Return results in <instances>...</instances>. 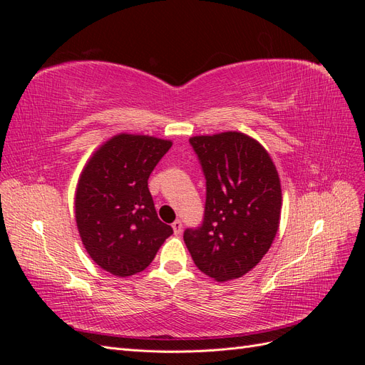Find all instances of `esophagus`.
I'll use <instances>...</instances> for the list:
<instances>
[{"label": "esophagus", "mask_w": 365, "mask_h": 365, "mask_svg": "<svg viewBox=\"0 0 365 365\" xmlns=\"http://www.w3.org/2000/svg\"><path fill=\"white\" fill-rule=\"evenodd\" d=\"M172 228L175 231V235H181L182 233V222H181V220L176 219L175 222L172 224Z\"/></svg>", "instance_id": "34e87169"}]
</instances>
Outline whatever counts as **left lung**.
<instances>
[{
    "label": "left lung",
    "instance_id": "obj_1",
    "mask_svg": "<svg viewBox=\"0 0 365 365\" xmlns=\"http://www.w3.org/2000/svg\"><path fill=\"white\" fill-rule=\"evenodd\" d=\"M205 176L202 224L184 231L195 264L217 282L251 271L277 235L282 189L275 165L240 132L190 138Z\"/></svg>",
    "mask_w": 365,
    "mask_h": 365
}]
</instances>
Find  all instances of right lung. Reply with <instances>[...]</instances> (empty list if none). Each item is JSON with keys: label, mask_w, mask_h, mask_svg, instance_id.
I'll use <instances>...</instances> for the list:
<instances>
[{"label": "right lung", "mask_w": 365, "mask_h": 365, "mask_svg": "<svg viewBox=\"0 0 365 365\" xmlns=\"http://www.w3.org/2000/svg\"><path fill=\"white\" fill-rule=\"evenodd\" d=\"M168 140L120 134L88 161L76 190V222L90 257L118 277L146 269L173 230L161 222L148 180Z\"/></svg>", "instance_id": "add662e5"}]
</instances>
